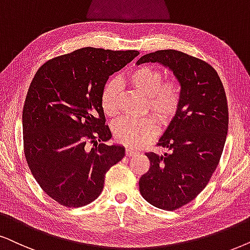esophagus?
<instances>
[{
  "instance_id": "obj_1",
  "label": "esophagus",
  "mask_w": 250,
  "mask_h": 250,
  "mask_svg": "<svg viewBox=\"0 0 250 250\" xmlns=\"http://www.w3.org/2000/svg\"><path fill=\"white\" fill-rule=\"evenodd\" d=\"M125 154H127L128 157H132V156H135V154H137V151L134 150V148H131V147H127L125 148Z\"/></svg>"
}]
</instances>
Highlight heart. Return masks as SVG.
Wrapping results in <instances>:
<instances>
[{"mask_svg": "<svg viewBox=\"0 0 250 250\" xmlns=\"http://www.w3.org/2000/svg\"><path fill=\"white\" fill-rule=\"evenodd\" d=\"M127 83L145 97L146 109L162 123H167L178 112L181 104V86L174 80L163 81L158 69L142 65L130 71ZM120 87L115 81L107 82L102 91L100 103L104 113L115 118L119 113ZM157 134L156 121L151 118L141 120L125 119L114 125L115 140L129 147H137L150 141Z\"/></svg>", "mask_w": 250, "mask_h": 250, "instance_id": "obj_1", "label": "heart"}]
</instances>
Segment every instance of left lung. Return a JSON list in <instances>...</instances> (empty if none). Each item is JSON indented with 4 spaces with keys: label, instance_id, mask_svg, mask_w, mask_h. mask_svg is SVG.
Masks as SVG:
<instances>
[{
    "label": "left lung",
    "instance_id": "1",
    "mask_svg": "<svg viewBox=\"0 0 250 250\" xmlns=\"http://www.w3.org/2000/svg\"><path fill=\"white\" fill-rule=\"evenodd\" d=\"M168 68L181 86V104L159 146L168 152L145 153L150 168L140 179L144 200L164 210H175L205 188L222 157L229 130L225 90L207 62L175 49L157 50L138 59Z\"/></svg>",
    "mask_w": 250,
    "mask_h": 250
}]
</instances>
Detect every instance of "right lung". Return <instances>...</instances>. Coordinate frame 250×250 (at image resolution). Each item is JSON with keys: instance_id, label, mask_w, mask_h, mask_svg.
<instances>
[{"instance_id": "add662e5", "label": "right lung", "mask_w": 250, "mask_h": 250, "mask_svg": "<svg viewBox=\"0 0 250 250\" xmlns=\"http://www.w3.org/2000/svg\"><path fill=\"white\" fill-rule=\"evenodd\" d=\"M138 54L85 47L49 60L34 76L23 109L24 153L38 185L61 205L93 202L107 170L125 157L122 145L98 144L112 137L100 98L109 76Z\"/></svg>"}]
</instances>
